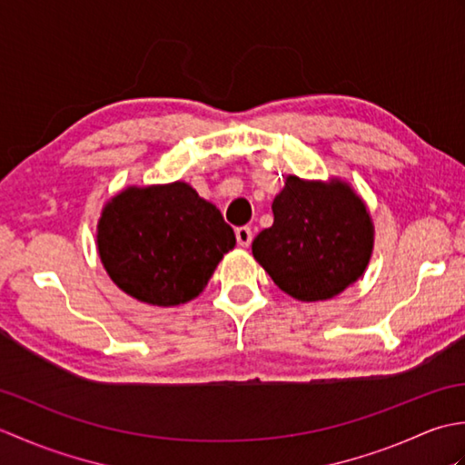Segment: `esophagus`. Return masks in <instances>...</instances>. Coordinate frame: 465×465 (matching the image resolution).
I'll list each match as a JSON object with an SVG mask.
<instances>
[{
	"label": "esophagus",
	"instance_id": "obj_1",
	"mask_svg": "<svg viewBox=\"0 0 465 465\" xmlns=\"http://www.w3.org/2000/svg\"><path fill=\"white\" fill-rule=\"evenodd\" d=\"M235 240H238V245H242V248H248L253 240V233L250 227H245V225L238 227V230H235Z\"/></svg>",
	"mask_w": 465,
	"mask_h": 465
}]
</instances>
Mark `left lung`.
Masks as SVG:
<instances>
[{
    "instance_id": "left-lung-1",
    "label": "left lung",
    "mask_w": 465,
    "mask_h": 465,
    "mask_svg": "<svg viewBox=\"0 0 465 465\" xmlns=\"http://www.w3.org/2000/svg\"><path fill=\"white\" fill-rule=\"evenodd\" d=\"M272 210L273 225L258 233L252 252L282 292L323 302L361 278L373 250V223L350 183L288 175Z\"/></svg>"
}]
</instances>
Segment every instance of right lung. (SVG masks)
Segmentation results:
<instances>
[{"mask_svg": "<svg viewBox=\"0 0 465 465\" xmlns=\"http://www.w3.org/2000/svg\"><path fill=\"white\" fill-rule=\"evenodd\" d=\"M235 233L192 185L125 187L97 222V252L112 282L137 302L173 308L197 298Z\"/></svg>", "mask_w": 465, "mask_h": 465, "instance_id": "add662e5", "label": "right lung"}]
</instances>
